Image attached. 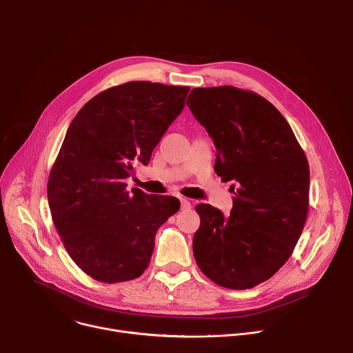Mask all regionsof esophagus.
<instances>
[{"label":"esophagus","instance_id":"esophagus-1","mask_svg":"<svg viewBox=\"0 0 353 353\" xmlns=\"http://www.w3.org/2000/svg\"><path fill=\"white\" fill-rule=\"evenodd\" d=\"M180 203H181V210L183 211H187V210L191 208V203L187 198H180Z\"/></svg>","mask_w":353,"mask_h":353}]
</instances>
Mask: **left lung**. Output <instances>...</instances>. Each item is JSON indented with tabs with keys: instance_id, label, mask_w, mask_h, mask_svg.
Returning <instances> with one entry per match:
<instances>
[{
	"instance_id": "8db88e82",
	"label": "left lung",
	"mask_w": 353,
	"mask_h": 353,
	"mask_svg": "<svg viewBox=\"0 0 353 353\" xmlns=\"http://www.w3.org/2000/svg\"><path fill=\"white\" fill-rule=\"evenodd\" d=\"M214 139L215 172L234 181L230 216L195 207V261L228 289H251L289 260L309 211L310 170L290 125L263 96L234 86L195 88L187 99Z\"/></svg>"
}]
</instances>
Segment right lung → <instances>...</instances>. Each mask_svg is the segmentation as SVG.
Wrapping results in <instances>:
<instances>
[{
  "label": "right lung",
  "instance_id": "add662e5",
  "mask_svg": "<svg viewBox=\"0 0 353 353\" xmlns=\"http://www.w3.org/2000/svg\"><path fill=\"white\" fill-rule=\"evenodd\" d=\"M188 86L131 81L100 92L72 120L50 170L47 198L74 263L90 278L117 283L148 268L158 229L180 208L168 195L127 191L134 165L184 108Z\"/></svg>",
  "mask_w": 353,
  "mask_h": 353
}]
</instances>
